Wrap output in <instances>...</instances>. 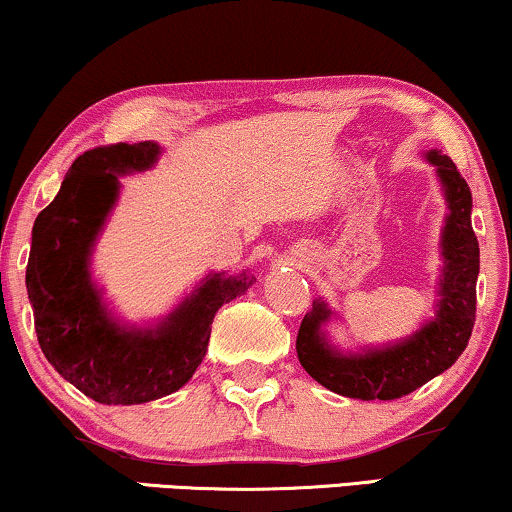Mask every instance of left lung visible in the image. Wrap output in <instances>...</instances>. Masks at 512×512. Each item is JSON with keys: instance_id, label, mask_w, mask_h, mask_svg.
Wrapping results in <instances>:
<instances>
[{"instance_id": "1", "label": "left lung", "mask_w": 512, "mask_h": 512, "mask_svg": "<svg viewBox=\"0 0 512 512\" xmlns=\"http://www.w3.org/2000/svg\"><path fill=\"white\" fill-rule=\"evenodd\" d=\"M436 167L445 195V226L440 233V268L436 314L408 338L382 347L342 352L328 340L324 326L335 317L326 300H314L300 324L296 349L303 368L335 394L361 401H394L408 396L459 359L475 324V282L480 272V247L471 226V188L450 156L438 149L424 153Z\"/></svg>"}]
</instances>
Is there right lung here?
Listing matches in <instances>:
<instances>
[{
	"label": "right lung",
	"instance_id": "right-lung-1",
	"mask_svg": "<svg viewBox=\"0 0 512 512\" xmlns=\"http://www.w3.org/2000/svg\"><path fill=\"white\" fill-rule=\"evenodd\" d=\"M160 153L158 142L86 151L32 228L25 284L41 352L104 405L149 403L184 387L205 359L214 314L256 282L249 272H209L156 324L111 314L90 270L95 244L118 202V177L151 170Z\"/></svg>",
	"mask_w": 512,
	"mask_h": 512
}]
</instances>
